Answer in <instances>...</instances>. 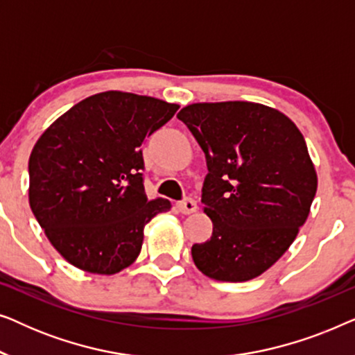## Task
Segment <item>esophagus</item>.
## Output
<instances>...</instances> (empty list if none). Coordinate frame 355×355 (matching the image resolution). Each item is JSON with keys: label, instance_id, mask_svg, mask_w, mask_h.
<instances>
[{"label": "esophagus", "instance_id": "esophagus-1", "mask_svg": "<svg viewBox=\"0 0 355 355\" xmlns=\"http://www.w3.org/2000/svg\"><path fill=\"white\" fill-rule=\"evenodd\" d=\"M178 210L182 213V215H191V213H193V211H197V202L193 200V198H184V200H181V202H178Z\"/></svg>", "mask_w": 355, "mask_h": 355}]
</instances>
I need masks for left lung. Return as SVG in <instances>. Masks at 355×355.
Listing matches in <instances>:
<instances>
[{"mask_svg":"<svg viewBox=\"0 0 355 355\" xmlns=\"http://www.w3.org/2000/svg\"><path fill=\"white\" fill-rule=\"evenodd\" d=\"M207 158L202 203L211 237L193 263L216 281L254 279L289 249L307 220L317 173L307 144L278 110L250 101L193 103L179 111Z\"/></svg>","mask_w":355,"mask_h":355,"instance_id":"obj_1","label":"left lung"}]
</instances>
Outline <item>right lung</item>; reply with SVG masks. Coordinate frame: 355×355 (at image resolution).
<instances>
[{"label": "right lung", "instance_id": "right-lung-1", "mask_svg": "<svg viewBox=\"0 0 355 355\" xmlns=\"http://www.w3.org/2000/svg\"><path fill=\"white\" fill-rule=\"evenodd\" d=\"M179 106L125 92H103L58 118L28 159V202L51 245L77 268L114 275L137 259L144 227L169 211L148 200L142 144Z\"/></svg>", "mask_w": 355, "mask_h": 355}]
</instances>
